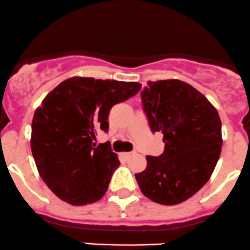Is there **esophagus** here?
I'll return each mask as SVG.
<instances>
[{
    "label": "esophagus",
    "instance_id": "34e87169",
    "mask_svg": "<svg viewBox=\"0 0 250 250\" xmlns=\"http://www.w3.org/2000/svg\"><path fill=\"white\" fill-rule=\"evenodd\" d=\"M131 155H132V153H131V152H128V153H123V157H124V158H130Z\"/></svg>",
    "mask_w": 250,
    "mask_h": 250
}]
</instances>
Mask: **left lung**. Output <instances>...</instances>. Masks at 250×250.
<instances>
[{
  "label": "left lung",
  "mask_w": 250,
  "mask_h": 250,
  "mask_svg": "<svg viewBox=\"0 0 250 250\" xmlns=\"http://www.w3.org/2000/svg\"><path fill=\"white\" fill-rule=\"evenodd\" d=\"M153 132L163 133L164 152L147 155L136 174L141 192L163 206L182 203L208 182L221 153V120L214 105L181 80L148 81L141 92Z\"/></svg>",
  "instance_id": "left-lung-1"
}]
</instances>
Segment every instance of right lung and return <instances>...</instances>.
<instances>
[{
    "label": "right lung",
    "instance_id": "obj_1",
    "mask_svg": "<svg viewBox=\"0 0 250 250\" xmlns=\"http://www.w3.org/2000/svg\"><path fill=\"white\" fill-rule=\"evenodd\" d=\"M141 83L93 78L66 79L35 110L31 152L41 179L71 206L100 201L120 165L108 143L96 146V131L107 132L113 105L140 91Z\"/></svg>",
    "mask_w": 250,
    "mask_h": 250
}]
</instances>
